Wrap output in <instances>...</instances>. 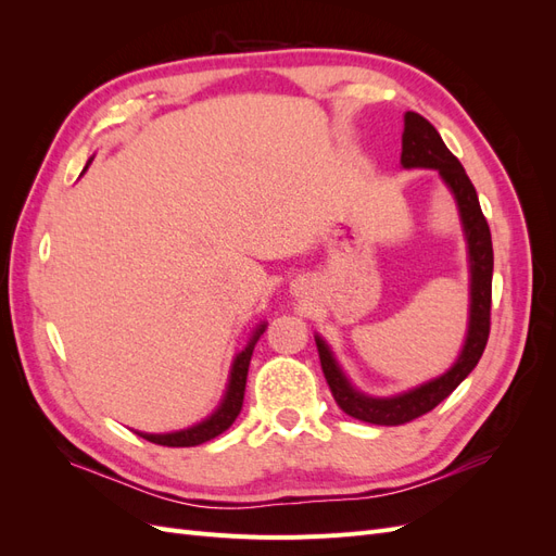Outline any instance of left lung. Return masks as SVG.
Returning a JSON list of instances; mask_svg holds the SVG:
<instances>
[{
    "label": "left lung",
    "mask_w": 556,
    "mask_h": 556,
    "mask_svg": "<svg viewBox=\"0 0 556 556\" xmlns=\"http://www.w3.org/2000/svg\"><path fill=\"white\" fill-rule=\"evenodd\" d=\"M401 164L403 169H435L457 201L462 227L468 243V266H470V306H468V331L457 362L450 371L433 378L396 396H368L350 384L341 366L336 364L329 345L315 336L319 364L327 378L329 390L339 403V408L350 417L362 419L368 425L399 427L413 422L415 417L433 410L443 399H447L462 380L478 366L486 339H490V311H492V271L494 250L492 233L486 225L478 192L466 176L462 162L454 157L443 143L441 134L419 113L408 111L403 115L401 137Z\"/></svg>",
    "instance_id": "8db88e82"
}]
</instances>
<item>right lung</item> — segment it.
<instances>
[{
  "label": "right lung",
  "instance_id": "obj_1",
  "mask_svg": "<svg viewBox=\"0 0 556 556\" xmlns=\"http://www.w3.org/2000/svg\"><path fill=\"white\" fill-rule=\"evenodd\" d=\"M264 329H266V325H260L255 331H252L248 345L239 352L237 359H233L227 392L220 401V406L215 408V413L211 417H206L204 422H199L190 429H180V431H172V433L137 431L141 439L155 443V445H166V447H194V445L206 443V441L215 439V435H220L223 431H227L233 425V419L239 417L241 408H243V394H245V378H248L250 357H252V350H255V343L260 341V336L264 333Z\"/></svg>",
  "mask_w": 556,
  "mask_h": 556
}]
</instances>
